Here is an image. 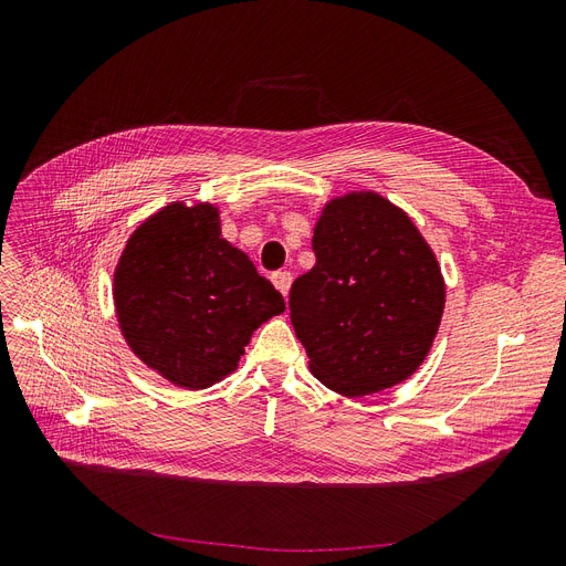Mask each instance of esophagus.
<instances>
[{
	"mask_svg": "<svg viewBox=\"0 0 566 566\" xmlns=\"http://www.w3.org/2000/svg\"><path fill=\"white\" fill-rule=\"evenodd\" d=\"M271 281H273V285H276L279 293L285 297L290 293V285H293V273H290V271H276L271 276Z\"/></svg>",
	"mask_w": 566,
	"mask_h": 566,
	"instance_id": "34e87169",
	"label": "esophagus"
}]
</instances>
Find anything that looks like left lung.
I'll return each instance as SVG.
<instances>
[{"label":"left lung","instance_id":"obj_1","mask_svg":"<svg viewBox=\"0 0 566 566\" xmlns=\"http://www.w3.org/2000/svg\"><path fill=\"white\" fill-rule=\"evenodd\" d=\"M312 248L316 264L290 287V318L314 378L345 397L408 380L447 304L413 219L380 193L352 191L325 202Z\"/></svg>","mask_w":566,"mask_h":566}]
</instances>
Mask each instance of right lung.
Returning <instances> with one entry per match:
<instances>
[{"label": "right lung", "instance_id": "right-lung-1", "mask_svg": "<svg viewBox=\"0 0 566 566\" xmlns=\"http://www.w3.org/2000/svg\"><path fill=\"white\" fill-rule=\"evenodd\" d=\"M119 331L177 387L205 389L238 368L252 333L285 312L250 256L221 238L212 202H169L136 229L113 279Z\"/></svg>", "mask_w": 566, "mask_h": 566}]
</instances>
